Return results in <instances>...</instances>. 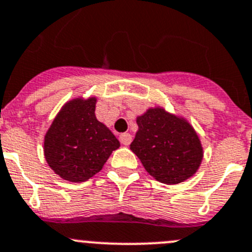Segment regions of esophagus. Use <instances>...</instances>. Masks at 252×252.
Listing matches in <instances>:
<instances>
[{"label": "esophagus", "instance_id": "obj_1", "mask_svg": "<svg viewBox=\"0 0 252 252\" xmlns=\"http://www.w3.org/2000/svg\"><path fill=\"white\" fill-rule=\"evenodd\" d=\"M119 140H121V143L123 144V145L128 146L129 144L131 143V140H133V136H131L129 133H123L121 134V136H119Z\"/></svg>", "mask_w": 252, "mask_h": 252}]
</instances>
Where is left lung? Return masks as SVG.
Here are the masks:
<instances>
[{
  "instance_id": "left-lung-1",
  "label": "left lung",
  "mask_w": 252,
  "mask_h": 252,
  "mask_svg": "<svg viewBox=\"0 0 252 252\" xmlns=\"http://www.w3.org/2000/svg\"><path fill=\"white\" fill-rule=\"evenodd\" d=\"M138 131L130 150L150 176L166 185H177L197 172L203 158L199 136L182 117L162 107L136 117Z\"/></svg>"
}]
</instances>
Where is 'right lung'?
<instances>
[{"mask_svg": "<svg viewBox=\"0 0 252 252\" xmlns=\"http://www.w3.org/2000/svg\"><path fill=\"white\" fill-rule=\"evenodd\" d=\"M96 102V97L66 102L44 136L46 162L65 181L90 180L121 146L114 134L97 121Z\"/></svg>", "mask_w": 252, "mask_h": 252, "instance_id": "add662e5", "label": "right lung"}]
</instances>
